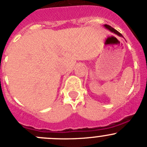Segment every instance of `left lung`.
Masks as SVG:
<instances>
[{"mask_svg":"<svg viewBox=\"0 0 147 147\" xmlns=\"http://www.w3.org/2000/svg\"><path fill=\"white\" fill-rule=\"evenodd\" d=\"M105 26V27L107 29H108V30H110L111 32H114V33L117 34V35H119V36L123 37L122 35H121V34L120 33V32H118L117 30H115V28H113L112 27H111V26H109V25H105V26Z\"/></svg>","mask_w":147,"mask_h":147,"instance_id":"left-lung-1","label":"left lung"}]
</instances>
